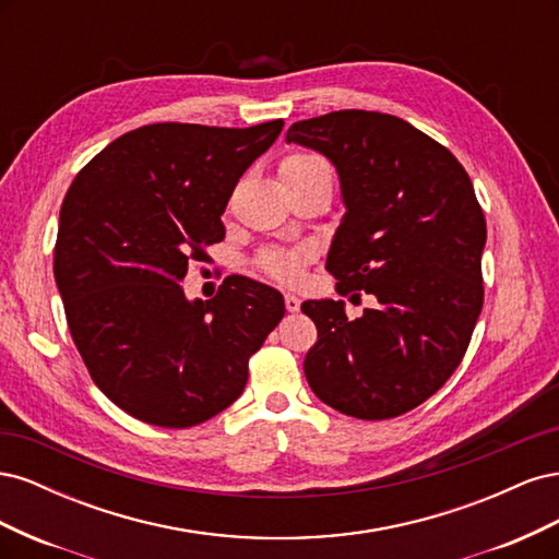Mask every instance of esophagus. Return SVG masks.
I'll return each instance as SVG.
<instances>
[{
	"label": "esophagus",
	"instance_id": "34e87169",
	"mask_svg": "<svg viewBox=\"0 0 559 559\" xmlns=\"http://www.w3.org/2000/svg\"><path fill=\"white\" fill-rule=\"evenodd\" d=\"M284 306H286V310H289V312H298L300 310V300L294 294H286L284 296Z\"/></svg>",
	"mask_w": 559,
	"mask_h": 559
}]
</instances>
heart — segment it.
Masks as SVG:
<instances>
[{"label":"heart","mask_w":559,"mask_h":559,"mask_svg":"<svg viewBox=\"0 0 559 559\" xmlns=\"http://www.w3.org/2000/svg\"><path fill=\"white\" fill-rule=\"evenodd\" d=\"M317 165H324V163L314 156H308V154H292L280 163V175H282V179L294 177V175L306 173V170H310V167H317ZM306 261H308V253L300 249H267L261 253L257 265L261 273L270 280H275L280 284H296L300 280Z\"/></svg>","instance_id":"1"}]
</instances>
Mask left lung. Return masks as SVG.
Segmentation results:
<instances>
[{"mask_svg": "<svg viewBox=\"0 0 559 559\" xmlns=\"http://www.w3.org/2000/svg\"><path fill=\"white\" fill-rule=\"evenodd\" d=\"M286 142L324 154L341 177L347 212L326 259L337 294L378 298L357 319L343 300L302 302L317 326L306 378L349 417H399L448 382L483 310L476 191L443 144L392 114L331 111L294 123Z\"/></svg>", "mask_w": 559, "mask_h": 559, "instance_id": "8db88e82", "label": "left lung"}]
</instances>
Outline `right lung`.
Segmentation results:
<instances>
[{
  "label": "right lung",
  "mask_w": 559,
  "mask_h": 559,
  "mask_svg": "<svg viewBox=\"0 0 559 559\" xmlns=\"http://www.w3.org/2000/svg\"><path fill=\"white\" fill-rule=\"evenodd\" d=\"M282 128L142 126L64 195L53 275L67 326L93 382L146 425L186 429L226 411L284 317L282 294L249 277H226L210 300L179 284L224 240L235 183Z\"/></svg>",
  "instance_id": "add662e5"
}]
</instances>
